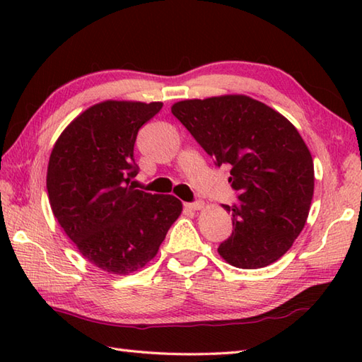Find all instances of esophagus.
I'll use <instances>...</instances> for the list:
<instances>
[{
	"label": "esophagus",
	"mask_w": 362,
	"mask_h": 362,
	"mask_svg": "<svg viewBox=\"0 0 362 362\" xmlns=\"http://www.w3.org/2000/svg\"><path fill=\"white\" fill-rule=\"evenodd\" d=\"M187 209H189V210H202L204 209V202L202 201H196L193 204H187Z\"/></svg>",
	"instance_id": "esophagus-1"
}]
</instances>
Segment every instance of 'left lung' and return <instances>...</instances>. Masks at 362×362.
Instances as JSON below:
<instances>
[{
  "instance_id": "obj_1",
  "label": "left lung",
  "mask_w": 362,
  "mask_h": 362,
  "mask_svg": "<svg viewBox=\"0 0 362 362\" xmlns=\"http://www.w3.org/2000/svg\"><path fill=\"white\" fill-rule=\"evenodd\" d=\"M171 112L218 166H232L240 204L224 205L233 232L219 255L240 269L275 263L303 230L314 194L313 157L298 130L245 95L185 99Z\"/></svg>"
}]
</instances>
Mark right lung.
<instances>
[{
    "label": "right lung",
    "mask_w": 362,
    "mask_h": 362,
    "mask_svg": "<svg viewBox=\"0 0 362 362\" xmlns=\"http://www.w3.org/2000/svg\"><path fill=\"white\" fill-rule=\"evenodd\" d=\"M163 103L103 101L78 115L54 144L46 189L51 210L81 255L127 275L157 255L182 202L129 185L138 130Z\"/></svg>",
    "instance_id": "add662e5"
}]
</instances>
